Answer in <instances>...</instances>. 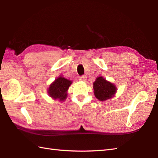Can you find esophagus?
<instances>
[{"label": "esophagus", "mask_w": 158, "mask_h": 158, "mask_svg": "<svg viewBox=\"0 0 158 158\" xmlns=\"http://www.w3.org/2000/svg\"><path fill=\"white\" fill-rule=\"evenodd\" d=\"M79 79L80 80V81H85V80H86V76H85V75L80 76V77H79Z\"/></svg>", "instance_id": "esophagus-1"}]
</instances>
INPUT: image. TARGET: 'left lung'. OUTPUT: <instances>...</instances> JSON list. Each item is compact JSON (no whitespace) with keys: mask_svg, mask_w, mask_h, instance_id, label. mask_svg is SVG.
<instances>
[{"mask_svg":"<svg viewBox=\"0 0 158 158\" xmlns=\"http://www.w3.org/2000/svg\"><path fill=\"white\" fill-rule=\"evenodd\" d=\"M93 84L94 95L96 98L101 101L112 98L116 92V87L111 83L106 81L102 77L96 78Z\"/></svg>","mask_w":158,"mask_h":158,"instance_id":"8db88e82","label":"left lung"}]
</instances>
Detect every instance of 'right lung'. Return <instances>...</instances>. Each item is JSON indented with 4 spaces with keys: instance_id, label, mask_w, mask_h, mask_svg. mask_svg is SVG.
<instances>
[{
    "instance_id": "right-lung-1",
    "label": "right lung",
    "mask_w": 158,
    "mask_h": 158,
    "mask_svg": "<svg viewBox=\"0 0 158 158\" xmlns=\"http://www.w3.org/2000/svg\"><path fill=\"white\" fill-rule=\"evenodd\" d=\"M71 83L72 81L70 80L61 76L59 77L49 88L48 93L49 96L54 99L58 98L60 101L64 100L67 97L66 92Z\"/></svg>"
}]
</instances>
